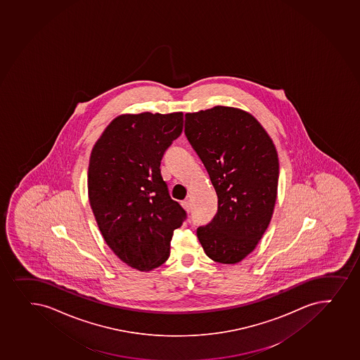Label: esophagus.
Wrapping results in <instances>:
<instances>
[{
	"label": "esophagus",
	"instance_id": "34e87169",
	"mask_svg": "<svg viewBox=\"0 0 360 360\" xmlns=\"http://www.w3.org/2000/svg\"><path fill=\"white\" fill-rule=\"evenodd\" d=\"M182 206L183 208L186 210V212H190V202L188 201V200H184V201H182Z\"/></svg>",
	"mask_w": 360,
	"mask_h": 360
}]
</instances>
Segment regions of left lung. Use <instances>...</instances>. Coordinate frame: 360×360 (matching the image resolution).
Returning <instances> with one entry per match:
<instances>
[{
  "instance_id": "8db88e82",
  "label": "left lung",
  "mask_w": 360,
  "mask_h": 360,
  "mask_svg": "<svg viewBox=\"0 0 360 360\" xmlns=\"http://www.w3.org/2000/svg\"><path fill=\"white\" fill-rule=\"evenodd\" d=\"M184 133L218 195V212L198 227V240L215 262H240L262 238L274 210V143L251 115L226 106L186 113Z\"/></svg>"
}]
</instances>
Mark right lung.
<instances>
[{
  "mask_svg": "<svg viewBox=\"0 0 360 360\" xmlns=\"http://www.w3.org/2000/svg\"><path fill=\"white\" fill-rule=\"evenodd\" d=\"M182 130V112L123 115L91 153L87 186L98 227L118 259L140 271L169 259L174 231L186 219L160 172Z\"/></svg>",
  "mask_w": 360,
  "mask_h": 360,
  "instance_id": "1",
  "label": "right lung"
}]
</instances>
